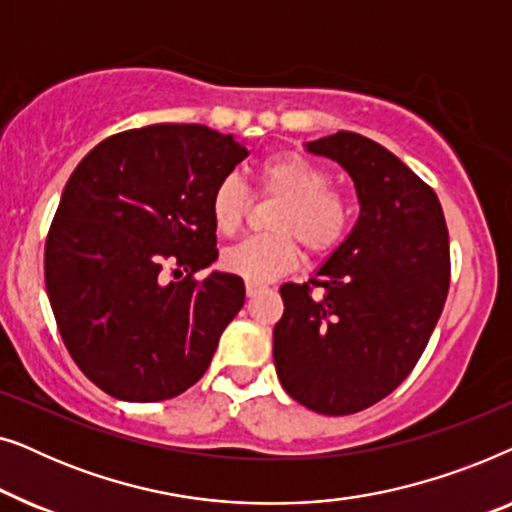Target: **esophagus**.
Masks as SVG:
<instances>
[{"label":"esophagus","instance_id":"esophagus-1","mask_svg":"<svg viewBox=\"0 0 512 512\" xmlns=\"http://www.w3.org/2000/svg\"><path fill=\"white\" fill-rule=\"evenodd\" d=\"M261 291H265V284H261V282H247V296L249 298L256 296V293H261Z\"/></svg>","mask_w":512,"mask_h":512}]
</instances>
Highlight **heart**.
<instances>
[{"label":"heart","mask_w":512,"mask_h":512,"mask_svg":"<svg viewBox=\"0 0 512 512\" xmlns=\"http://www.w3.org/2000/svg\"><path fill=\"white\" fill-rule=\"evenodd\" d=\"M258 188L279 205L268 235L249 237L223 254V268L247 282H270L291 270L300 247L314 256L328 254L352 228V200L331 184V174L300 153H272L256 170ZM249 212V193L235 174L223 177L212 193V219L223 235H235Z\"/></svg>","instance_id":"heart-1"}]
</instances>
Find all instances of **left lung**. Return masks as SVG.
Instances as JSON below:
<instances>
[{
    "label": "left lung",
    "mask_w": 512,
    "mask_h": 512,
    "mask_svg": "<svg viewBox=\"0 0 512 512\" xmlns=\"http://www.w3.org/2000/svg\"><path fill=\"white\" fill-rule=\"evenodd\" d=\"M305 149L345 167L361 212L310 282L279 289L272 354L300 405L354 415L417 366L450 291V237L433 188L373 139L340 130Z\"/></svg>",
    "instance_id": "left-lung-1"
}]
</instances>
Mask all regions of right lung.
Returning a JSON list of instances; mask_svg holds the SVG:
<instances>
[{
	"instance_id": "right-lung-1",
	"label": "right lung",
	"mask_w": 512,
	"mask_h": 512,
	"mask_svg": "<svg viewBox=\"0 0 512 512\" xmlns=\"http://www.w3.org/2000/svg\"><path fill=\"white\" fill-rule=\"evenodd\" d=\"M247 156L207 125L158 123L107 137L69 177L46 237V291L67 352L109 396L165 401L212 363L244 282L195 272L219 256L214 188Z\"/></svg>"
}]
</instances>
